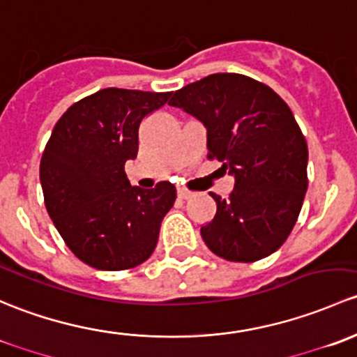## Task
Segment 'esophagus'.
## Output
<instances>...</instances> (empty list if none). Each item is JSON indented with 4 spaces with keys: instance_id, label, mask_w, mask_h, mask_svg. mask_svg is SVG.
Wrapping results in <instances>:
<instances>
[{
    "instance_id": "obj_1",
    "label": "esophagus",
    "mask_w": 357,
    "mask_h": 357,
    "mask_svg": "<svg viewBox=\"0 0 357 357\" xmlns=\"http://www.w3.org/2000/svg\"><path fill=\"white\" fill-rule=\"evenodd\" d=\"M177 194H178L180 199H190V197L194 196L192 190H189L187 187H182V185L177 187Z\"/></svg>"
}]
</instances>
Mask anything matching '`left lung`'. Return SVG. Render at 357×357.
<instances>
[{
	"instance_id": "obj_1",
	"label": "left lung",
	"mask_w": 357,
	"mask_h": 357,
	"mask_svg": "<svg viewBox=\"0 0 357 357\" xmlns=\"http://www.w3.org/2000/svg\"><path fill=\"white\" fill-rule=\"evenodd\" d=\"M208 130V160L235 177L213 220L201 227L220 258L252 263L277 251L292 232L307 189V144L292 112L271 87L241 73H213L168 101Z\"/></svg>"
}]
</instances>
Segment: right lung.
Masks as SVG:
<instances>
[{
  "label": "right lung",
  "instance_id": "add662e5",
  "mask_svg": "<svg viewBox=\"0 0 357 357\" xmlns=\"http://www.w3.org/2000/svg\"><path fill=\"white\" fill-rule=\"evenodd\" d=\"M172 93L108 87L73 102L43 151L44 204L70 251L96 270L120 271L153 255L175 203L170 182L132 187L127 160L139 151V127Z\"/></svg>",
  "mask_w": 357,
  "mask_h": 357
}]
</instances>
